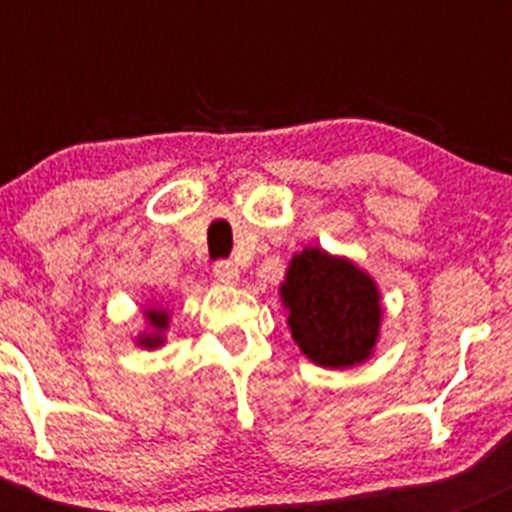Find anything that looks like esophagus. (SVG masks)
Wrapping results in <instances>:
<instances>
[{
  "mask_svg": "<svg viewBox=\"0 0 512 512\" xmlns=\"http://www.w3.org/2000/svg\"><path fill=\"white\" fill-rule=\"evenodd\" d=\"M213 275H215V280L223 282V285H237V280H240V270H237L235 262H230V260L215 262Z\"/></svg>",
  "mask_w": 512,
  "mask_h": 512,
  "instance_id": "obj_1",
  "label": "esophagus"
}]
</instances>
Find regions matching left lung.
Instances as JSON below:
<instances>
[{
    "label": "left lung",
    "mask_w": 512,
    "mask_h": 512,
    "mask_svg": "<svg viewBox=\"0 0 512 512\" xmlns=\"http://www.w3.org/2000/svg\"><path fill=\"white\" fill-rule=\"evenodd\" d=\"M280 299L294 344L322 369H354L379 347V285L349 257L304 247L289 260Z\"/></svg>",
    "instance_id": "left-lung-1"
}]
</instances>
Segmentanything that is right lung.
Instances as JSON below:
<instances>
[{
	"label": "right lung",
	"mask_w": 512,
	"mask_h": 512,
	"mask_svg": "<svg viewBox=\"0 0 512 512\" xmlns=\"http://www.w3.org/2000/svg\"><path fill=\"white\" fill-rule=\"evenodd\" d=\"M143 322H146V327H143V332H138V337L133 339V342H136L141 349H148V352L163 347L165 332H168L170 327L168 307L153 302L151 307L143 309Z\"/></svg>",
	"instance_id": "add662e5"
}]
</instances>
